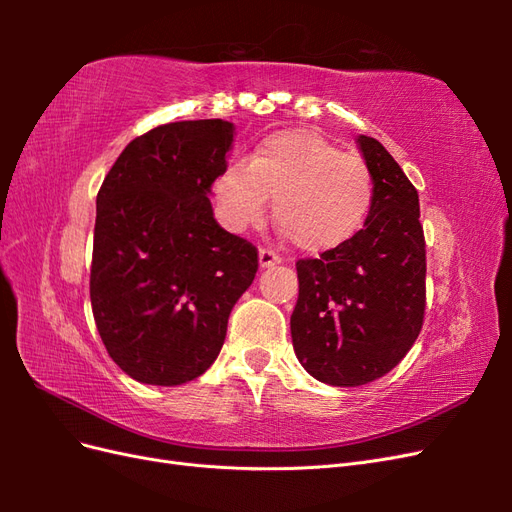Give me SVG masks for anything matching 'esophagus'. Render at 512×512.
Returning a JSON list of instances; mask_svg holds the SVG:
<instances>
[{
    "label": "esophagus",
    "mask_w": 512,
    "mask_h": 512,
    "mask_svg": "<svg viewBox=\"0 0 512 512\" xmlns=\"http://www.w3.org/2000/svg\"><path fill=\"white\" fill-rule=\"evenodd\" d=\"M280 256H275L271 250H260L258 252V265H260V269H269V267H275V265H280Z\"/></svg>",
    "instance_id": "34e87169"
}]
</instances>
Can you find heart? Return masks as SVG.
Masks as SVG:
<instances>
[{
	"label": "heart",
	"mask_w": 512,
	"mask_h": 512,
	"mask_svg": "<svg viewBox=\"0 0 512 512\" xmlns=\"http://www.w3.org/2000/svg\"><path fill=\"white\" fill-rule=\"evenodd\" d=\"M215 207L232 232L258 226L269 196L286 237L309 254L348 243L374 203V179L356 153L312 130H284L267 136L250 164L230 160L213 185Z\"/></svg>",
	"instance_id": "1"
}]
</instances>
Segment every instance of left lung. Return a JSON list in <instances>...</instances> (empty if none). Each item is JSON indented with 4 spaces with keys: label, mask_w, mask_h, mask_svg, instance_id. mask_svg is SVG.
<instances>
[{
    "label": "left lung",
    "mask_w": 512,
    "mask_h": 512,
    "mask_svg": "<svg viewBox=\"0 0 512 512\" xmlns=\"http://www.w3.org/2000/svg\"><path fill=\"white\" fill-rule=\"evenodd\" d=\"M374 179V203L356 235L297 262L292 348L309 376L361 386L404 359L423 327L425 237L418 194L376 138H356Z\"/></svg>",
    "instance_id": "1"
}]
</instances>
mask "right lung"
I'll list each match as a JSON object with an SVG mask.
<instances>
[{
	"label": "right lung",
	"instance_id": "1",
	"mask_svg": "<svg viewBox=\"0 0 512 512\" xmlns=\"http://www.w3.org/2000/svg\"><path fill=\"white\" fill-rule=\"evenodd\" d=\"M235 123L175 121L121 151L96 198L91 309L111 359L143 384L203 376L258 252L213 218Z\"/></svg>",
	"mask_w": 512,
	"mask_h": 512
}]
</instances>
